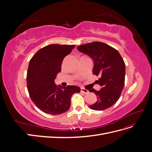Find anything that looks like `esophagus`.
<instances>
[{
    "label": "esophagus",
    "instance_id": "34e87169",
    "mask_svg": "<svg viewBox=\"0 0 152 152\" xmlns=\"http://www.w3.org/2000/svg\"><path fill=\"white\" fill-rule=\"evenodd\" d=\"M80 91H81V93H84V94L89 93V91L87 90V89H84V88H81V89H80Z\"/></svg>",
    "mask_w": 152,
    "mask_h": 152
}]
</instances>
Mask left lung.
Segmentation results:
<instances>
[{
	"instance_id": "1",
	"label": "left lung",
	"mask_w": 152,
	"mask_h": 152,
	"mask_svg": "<svg viewBox=\"0 0 152 152\" xmlns=\"http://www.w3.org/2000/svg\"><path fill=\"white\" fill-rule=\"evenodd\" d=\"M77 49L93 59V74L100 76L96 82L102 87L101 89L89 90L98 98L97 102L89 108L99 111L112 107L120 98L125 82V63L120 53L101 42L81 45Z\"/></svg>"
}]
</instances>
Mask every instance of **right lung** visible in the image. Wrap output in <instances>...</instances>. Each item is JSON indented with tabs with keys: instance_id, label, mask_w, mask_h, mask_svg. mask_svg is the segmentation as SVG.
I'll list each match as a JSON object with an SVG mask.
<instances>
[{
	"instance_id": "right-lung-1",
	"label": "right lung",
	"mask_w": 152,
	"mask_h": 152,
	"mask_svg": "<svg viewBox=\"0 0 152 152\" xmlns=\"http://www.w3.org/2000/svg\"><path fill=\"white\" fill-rule=\"evenodd\" d=\"M74 45L50 44L39 50L30 61L26 75L27 88L32 102L41 111L50 115L66 112L72 96L80 93L75 86L62 87L54 80L61 72L64 58Z\"/></svg>"
}]
</instances>
